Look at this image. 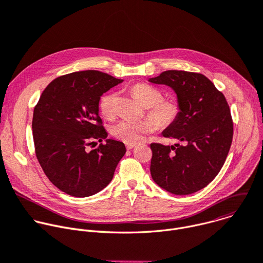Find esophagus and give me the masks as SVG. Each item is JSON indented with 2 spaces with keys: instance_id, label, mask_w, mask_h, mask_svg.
<instances>
[{
  "instance_id": "1",
  "label": "esophagus",
  "mask_w": 263,
  "mask_h": 263,
  "mask_svg": "<svg viewBox=\"0 0 263 263\" xmlns=\"http://www.w3.org/2000/svg\"><path fill=\"white\" fill-rule=\"evenodd\" d=\"M126 147H127V150H132V149L135 147V145H133V144H127Z\"/></svg>"
}]
</instances>
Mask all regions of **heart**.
Masks as SVG:
<instances>
[{
    "label": "heart",
    "mask_w": 263,
    "mask_h": 263,
    "mask_svg": "<svg viewBox=\"0 0 263 263\" xmlns=\"http://www.w3.org/2000/svg\"><path fill=\"white\" fill-rule=\"evenodd\" d=\"M132 92L140 103L147 107V115L152 119H144L140 122L124 121L115 124L112 135L124 141L125 144H137L145 135L152 133L155 128L166 129L175 125L181 114V105L176 99H163L162 92L145 83H137L132 87ZM117 93L114 91L104 94L100 100L99 107L101 113L112 118L116 113Z\"/></svg>",
    "instance_id": "obj_1"
}]
</instances>
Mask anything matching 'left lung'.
<instances>
[{
    "mask_svg": "<svg viewBox=\"0 0 263 263\" xmlns=\"http://www.w3.org/2000/svg\"><path fill=\"white\" fill-rule=\"evenodd\" d=\"M170 86L177 94L181 114L164 137L182 145H150L151 176L162 189L187 195L206 186L221 170L233 139V119L222 92L203 74L168 70L149 80Z\"/></svg>",
    "mask_w": 263,
    "mask_h": 263,
    "instance_id": "obj_1",
    "label": "left lung"
}]
</instances>
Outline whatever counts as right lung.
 Returning <instances> with one entry per match:
<instances>
[{"mask_svg": "<svg viewBox=\"0 0 263 263\" xmlns=\"http://www.w3.org/2000/svg\"><path fill=\"white\" fill-rule=\"evenodd\" d=\"M122 82L97 70L65 74L45 88L34 107L36 158L48 179L70 196L100 192L126 153L124 142L114 139L91 149L108 136L99 115L101 97Z\"/></svg>", "mask_w": 263, "mask_h": 263, "instance_id": "obj_1", "label": "right lung"}]
</instances>
